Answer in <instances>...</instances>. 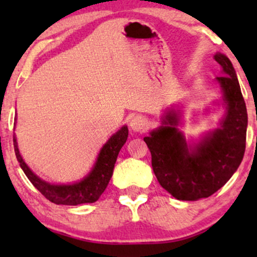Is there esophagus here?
Here are the masks:
<instances>
[{"instance_id": "1", "label": "esophagus", "mask_w": 257, "mask_h": 257, "mask_svg": "<svg viewBox=\"0 0 257 257\" xmlns=\"http://www.w3.org/2000/svg\"><path fill=\"white\" fill-rule=\"evenodd\" d=\"M147 126V120L145 117L143 116H135L134 118L131 120V128L134 132H143L145 131Z\"/></svg>"}]
</instances>
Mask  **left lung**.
<instances>
[{"label":"left lung","mask_w":257,"mask_h":257,"mask_svg":"<svg viewBox=\"0 0 257 257\" xmlns=\"http://www.w3.org/2000/svg\"><path fill=\"white\" fill-rule=\"evenodd\" d=\"M214 59L222 67V76L216 79L227 105L221 128L191 150L175 126L178 116L170 112L166 116V125L144 138L158 182L180 200H197L214 194L231 179L245 152L247 113L239 82L226 55L217 53Z\"/></svg>","instance_id":"obj_1"}]
</instances>
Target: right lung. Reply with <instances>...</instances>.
Masks as SVG:
<instances>
[{
    "label": "right lung",
    "instance_id": "right-lung-1",
    "mask_svg": "<svg viewBox=\"0 0 257 257\" xmlns=\"http://www.w3.org/2000/svg\"><path fill=\"white\" fill-rule=\"evenodd\" d=\"M126 139H128V128L123 126L116 134L112 135L110 140L102 147L99 153L98 161L89 175L73 185H51L41 180L31 172L30 168L23 161L18 150L16 138L13 139V143L17 159L22 169L24 170L25 175L49 202L63 205H78L84 204V203H94L99 199L105 188L107 187L108 181L113 174L117 156L122 146L125 144Z\"/></svg>",
    "mask_w": 257,
    "mask_h": 257
}]
</instances>
